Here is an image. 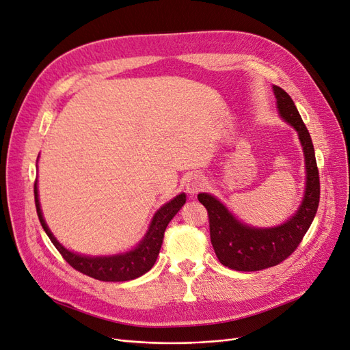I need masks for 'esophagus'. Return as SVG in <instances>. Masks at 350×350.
<instances>
[{"mask_svg": "<svg viewBox=\"0 0 350 350\" xmlns=\"http://www.w3.org/2000/svg\"><path fill=\"white\" fill-rule=\"evenodd\" d=\"M206 184H207V181H206V179H204L203 176L193 175V176H189V178L187 179L185 189H187V193H188L189 196H196V194H198L200 191H203Z\"/></svg>", "mask_w": 350, "mask_h": 350, "instance_id": "34e87169", "label": "esophagus"}]
</instances>
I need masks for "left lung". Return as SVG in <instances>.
Returning a JSON list of instances; mask_svg holds the SVG:
<instances>
[{
    "mask_svg": "<svg viewBox=\"0 0 350 350\" xmlns=\"http://www.w3.org/2000/svg\"><path fill=\"white\" fill-rule=\"evenodd\" d=\"M282 118L298 131L305 156L306 188L296 213L283 225L252 228L241 221L213 196L201 193L198 201L207 208L210 239L219 261L237 271H257L278 266L298 248L310 229L320 203V176L311 135L292 98L282 88L273 86Z\"/></svg>",
    "mask_w": 350,
    "mask_h": 350,
    "instance_id": "obj_1",
    "label": "left lung"
}]
</instances>
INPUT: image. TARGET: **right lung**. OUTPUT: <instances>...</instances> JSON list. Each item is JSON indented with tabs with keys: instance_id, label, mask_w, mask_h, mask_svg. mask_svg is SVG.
Returning a JSON list of instances; mask_svg holds the SVG:
<instances>
[{
	"instance_id": "1",
	"label": "right lung",
	"mask_w": 350,
	"mask_h": 350,
	"mask_svg": "<svg viewBox=\"0 0 350 350\" xmlns=\"http://www.w3.org/2000/svg\"><path fill=\"white\" fill-rule=\"evenodd\" d=\"M185 194L183 193L159 208L152 219L149 230H147L144 238L134 250L109 257H90L68 251L67 248L61 245L54 235H52V232L45 224L44 216H42V210L38 198V179L35 181V204L38 217L51 242L54 243L62 258H64L72 269H76L77 271L86 274V276L102 282H126L135 278H140L144 273L149 271L156 262L159 251H161L163 234L167 224L178 213L179 208L185 204Z\"/></svg>"
}]
</instances>
